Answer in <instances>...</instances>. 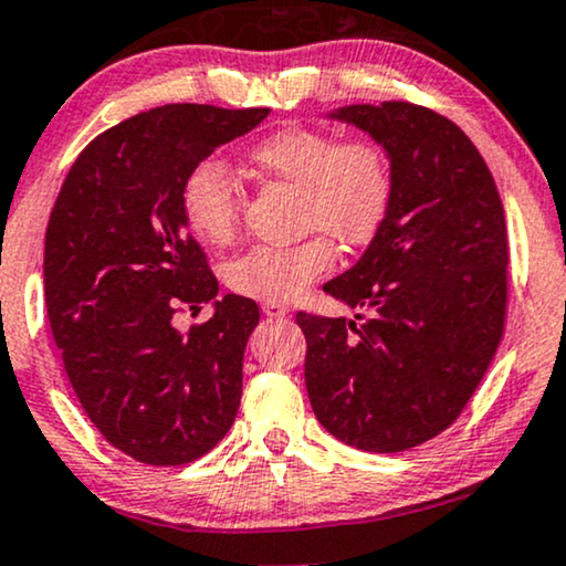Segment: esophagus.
Instances as JSON below:
<instances>
[{
    "label": "esophagus",
    "instance_id": "1",
    "mask_svg": "<svg viewBox=\"0 0 566 566\" xmlns=\"http://www.w3.org/2000/svg\"><path fill=\"white\" fill-rule=\"evenodd\" d=\"M261 311L266 313L269 318H284V316H287V313H290V307L282 305V303H263Z\"/></svg>",
    "mask_w": 566,
    "mask_h": 566
}]
</instances>
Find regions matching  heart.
I'll return each instance as SVG.
<instances>
[{"mask_svg": "<svg viewBox=\"0 0 566 566\" xmlns=\"http://www.w3.org/2000/svg\"><path fill=\"white\" fill-rule=\"evenodd\" d=\"M248 164L300 192V224L324 232L287 248H253L227 266L238 295L290 303L334 266L336 248L368 245L391 203V167L374 140H339L334 133L290 127L255 143ZM182 219L203 245H227L240 224V190L224 161L203 159L180 190Z\"/></svg>", "mask_w": 566, "mask_h": 566, "instance_id": "heart-1", "label": "heart"}]
</instances>
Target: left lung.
Here are the masks:
<instances>
[{
    "mask_svg": "<svg viewBox=\"0 0 566 566\" xmlns=\"http://www.w3.org/2000/svg\"><path fill=\"white\" fill-rule=\"evenodd\" d=\"M326 117L384 148L391 203L360 261L324 284L368 318L297 313L307 397L339 441L405 452L454 423L502 342L504 206L473 140L426 106L353 104Z\"/></svg>",
    "mask_w": 566,
    "mask_h": 566,
    "instance_id": "obj_1",
    "label": "left lung"
}]
</instances>
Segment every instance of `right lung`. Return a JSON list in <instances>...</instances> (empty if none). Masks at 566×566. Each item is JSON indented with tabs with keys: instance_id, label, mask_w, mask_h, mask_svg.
<instances>
[{
	"instance_id": "right-lung-1",
	"label": "right lung",
	"mask_w": 566,
	"mask_h": 566,
	"mask_svg": "<svg viewBox=\"0 0 566 566\" xmlns=\"http://www.w3.org/2000/svg\"><path fill=\"white\" fill-rule=\"evenodd\" d=\"M269 109L167 104L83 148L49 217L46 313L91 423L146 464H188L224 439L242 397V355L259 305L219 282L182 219L188 171ZM214 303L188 335L182 304Z\"/></svg>"
}]
</instances>
